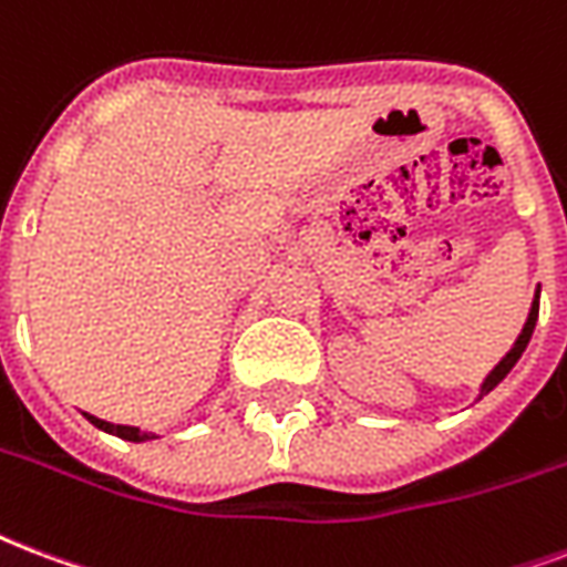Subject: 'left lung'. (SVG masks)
Here are the masks:
<instances>
[{
    "label": "left lung",
    "mask_w": 567,
    "mask_h": 567,
    "mask_svg": "<svg viewBox=\"0 0 567 567\" xmlns=\"http://www.w3.org/2000/svg\"><path fill=\"white\" fill-rule=\"evenodd\" d=\"M538 300H542V285L535 288V297H533V306H529V315H526V323H524V330H520V336L514 339L512 344V351L505 353L503 360L496 362L494 369H491V374H487L485 380H482V386H478V399H485L487 392L491 389H496L499 383L505 380V374L517 365V360L524 357L526 351V344H529V339H533V330H535V323H538Z\"/></svg>",
    "instance_id": "1"
}]
</instances>
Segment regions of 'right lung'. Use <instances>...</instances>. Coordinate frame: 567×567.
<instances>
[{"label": "right lung", "mask_w": 567, "mask_h": 567, "mask_svg": "<svg viewBox=\"0 0 567 567\" xmlns=\"http://www.w3.org/2000/svg\"><path fill=\"white\" fill-rule=\"evenodd\" d=\"M85 419H89L94 427H101V431L112 434V437L130 440V443H148V440H157V434H154V431H142V427H133V425H112V422L92 416V413H85Z\"/></svg>", "instance_id": "right-lung-1"}]
</instances>
